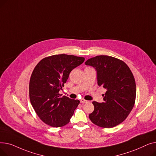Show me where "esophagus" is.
Instances as JSON below:
<instances>
[{
  "instance_id": "34e87169",
  "label": "esophagus",
  "mask_w": 156,
  "mask_h": 156,
  "mask_svg": "<svg viewBox=\"0 0 156 156\" xmlns=\"http://www.w3.org/2000/svg\"><path fill=\"white\" fill-rule=\"evenodd\" d=\"M80 102H81V103L85 104V103H87L88 101H85V100H84V99H81V100H80Z\"/></svg>"
}]
</instances>
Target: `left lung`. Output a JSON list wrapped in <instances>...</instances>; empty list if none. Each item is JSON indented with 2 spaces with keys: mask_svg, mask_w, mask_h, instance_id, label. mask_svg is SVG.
<instances>
[{
  "mask_svg": "<svg viewBox=\"0 0 156 156\" xmlns=\"http://www.w3.org/2000/svg\"><path fill=\"white\" fill-rule=\"evenodd\" d=\"M86 65L95 68L97 83L106 90L104 102L94 101V111L89 118L94 124L110 128L121 123L133 108L136 84L132 72L122 61L108 55L88 59Z\"/></svg>",
  "mask_w": 156,
  "mask_h": 156,
  "instance_id": "left-lung-1",
  "label": "left lung"
}]
</instances>
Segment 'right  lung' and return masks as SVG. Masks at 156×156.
I'll list each match as a JSON object with an SVG mask.
<instances>
[{
    "label": "right lung",
    "mask_w": 156,
    "mask_h": 156,
    "mask_svg": "<svg viewBox=\"0 0 156 156\" xmlns=\"http://www.w3.org/2000/svg\"><path fill=\"white\" fill-rule=\"evenodd\" d=\"M84 61L82 57L57 54L45 57L33 71L29 84L30 99L38 116L45 124L57 128L69 122L80 101L66 96L60 97L59 92L70 72Z\"/></svg>",
    "instance_id": "1"
}]
</instances>
